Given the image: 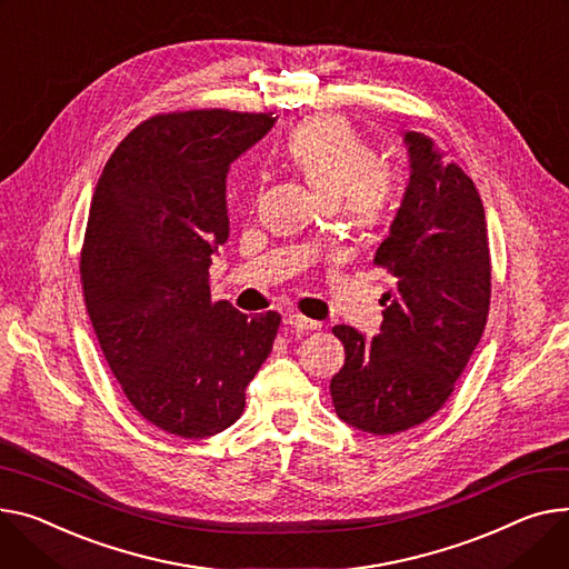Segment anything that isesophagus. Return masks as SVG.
Instances as JSON below:
<instances>
[{
  "mask_svg": "<svg viewBox=\"0 0 569 569\" xmlns=\"http://www.w3.org/2000/svg\"><path fill=\"white\" fill-rule=\"evenodd\" d=\"M283 322H286L290 329H297V331H313V329H320V322L309 320V318L299 316V313H288V316L283 318Z\"/></svg>",
  "mask_w": 569,
  "mask_h": 569,
  "instance_id": "34e87169",
  "label": "esophagus"
}]
</instances>
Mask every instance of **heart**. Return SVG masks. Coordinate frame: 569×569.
<instances>
[{
	"label": "heart",
	"mask_w": 569,
	"mask_h": 569,
	"mask_svg": "<svg viewBox=\"0 0 569 569\" xmlns=\"http://www.w3.org/2000/svg\"><path fill=\"white\" fill-rule=\"evenodd\" d=\"M286 153L325 206H340L350 223L372 229L396 194V171L343 117H316L288 139Z\"/></svg>",
	"instance_id": "b5f03b06"
}]
</instances>
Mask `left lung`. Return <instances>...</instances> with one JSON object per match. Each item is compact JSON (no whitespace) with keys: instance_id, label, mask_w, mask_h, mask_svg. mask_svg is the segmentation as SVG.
<instances>
[{"instance_id":"left-lung-1","label":"left lung","mask_w":569,"mask_h":569,"mask_svg":"<svg viewBox=\"0 0 569 569\" xmlns=\"http://www.w3.org/2000/svg\"><path fill=\"white\" fill-rule=\"evenodd\" d=\"M409 182L375 262L396 279L380 333L336 325L346 366L331 380L338 419L370 435L428 421L482 336L491 264L473 180L423 132H405Z\"/></svg>"}]
</instances>
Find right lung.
<instances>
[{"label": "right lung", "mask_w": 569, "mask_h": 569, "mask_svg": "<svg viewBox=\"0 0 569 569\" xmlns=\"http://www.w3.org/2000/svg\"><path fill=\"white\" fill-rule=\"evenodd\" d=\"M272 113L199 109L137 126L107 160L82 247L84 305L130 405L160 430L203 439L233 426L281 316L212 301L229 240L226 176Z\"/></svg>", "instance_id": "obj_1"}]
</instances>
